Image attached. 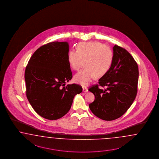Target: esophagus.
<instances>
[{
	"instance_id": "34e87169",
	"label": "esophagus",
	"mask_w": 159,
	"mask_h": 159,
	"mask_svg": "<svg viewBox=\"0 0 159 159\" xmlns=\"http://www.w3.org/2000/svg\"><path fill=\"white\" fill-rule=\"evenodd\" d=\"M83 91L84 92H88V89L86 87H83Z\"/></svg>"
}]
</instances>
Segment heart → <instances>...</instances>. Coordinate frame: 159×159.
<instances>
[{"label":"heart","instance_id":"obj_1","mask_svg":"<svg viewBox=\"0 0 159 159\" xmlns=\"http://www.w3.org/2000/svg\"><path fill=\"white\" fill-rule=\"evenodd\" d=\"M78 50H71L68 61L75 70H79L84 64L86 67L74 77L76 82L86 86L96 77L105 75L112 67L114 53L107 45L98 41L81 43Z\"/></svg>","mask_w":159,"mask_h":159}]
</instances>
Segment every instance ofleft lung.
Wrapping results in <instances>:
<instances>
[{
  "mask_svg": "<svg viewBox=\"0 0 159 159\" xmlns=\"http://www.w3.org/2000/svg\"><path fill=\"white\" fill-rule=\"evenodd\" d=\"M114 61L108 73L99 84L89 89L95 101L89 105L93 114L105 121H112L124 114L137 93L139 67L132 56L121 47H113ZM106 87L100 89L98 86Z\"/></svg>",
  "mask_w": 159,
  "mask_h": 159,
  "instance_id": "obj_1",
  "label": "left lung"
}]
</instances>
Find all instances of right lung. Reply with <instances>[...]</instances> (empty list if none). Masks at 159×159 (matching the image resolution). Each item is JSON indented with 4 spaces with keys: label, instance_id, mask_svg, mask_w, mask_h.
<instances>
[{
    "label": "right lung",
    "instance_id": "add662e5",
    "mask_svg": "<svg viewBox=\"0 0 159 159\" xmlns=\"http://www.w3.org/2000/svg\"><path fill=\"white\" fill-rule=\"evenodd\" d=\"M67 42H51L40 47L30 58L25 71L26 95L34 111L56 120L70 110L75 96L82 92L72 79Z\"/></svg>",
    "mask_w": 159,
    "mask_h": 159
}]
</instances>
